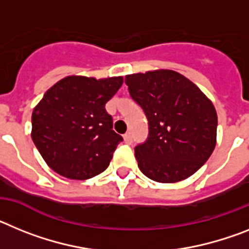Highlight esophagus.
I'll use <instances>...</instances> for the list:
<instances>
[{"label":"esophagus","mask_w":249,"mask_h":249,"mask_svg":"<svg viewBox=\"0 0 249 249\" xmlns=\"http://www.w3.org/2000/svg\"><path fill=\"white\" fill-rule=\"evenodd\" d=\"M124 140L126 144H131V142H133V135H131L130 133H126L124 135Z\"/></svg>","instance_id":"1"}]
</instances>
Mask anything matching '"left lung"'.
Segmentation results:
<instances>
[{"label":"left lung","instance_id":"8db88e82","mask_svg":"<svg viewBox=\"0 0 249 249\" xmlns=\"http://www.w3.org/2000/svg\"><path fill=\"white\" fill-rule=\"evenodd\" d=\"M125 84L148 119V138L135 146L142 174L159 183L193 176L217 142L218 118L212 101L196 84L172 70L127 75Z\"/></svg>","mask_w":249,"mask_h":249}]
</instances>
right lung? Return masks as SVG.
<instances>
[{
  "instance_id": "right-lung-1",
  "label": "right lung",
  "mask_w": 249,
  "mask_h": 249,
  "mask_svg": "<svg viewBox=\"0 0 249 249\" xmlns=\"http://www.w3.org/2000/svg\"><path fill=\"white\" fill-rule=\"evenodd\" d=\"M122 85V76H68L45 92L32 112L31 137L53 172L85 180L109 166L123 138L105 104Z\"/></svg>"
}]
</instances>
